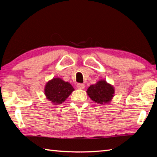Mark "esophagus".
<instances>
[{
    "instance_id": "esophagus-1",
    "label": "esophagus",
    "mask_w": 157,
    "mask_h": 157,
    "mask_svg": "<svg viewBox=\"0 0 157 157\" xmlns=\"http://www.w3.org/2000/svg\"><path fill=\"white\" fill-rule=\"evenodd\" d=\"M77 88L78 89H84L85 88V85L83 84H77Z\"/></svg>"
}]
</instances>
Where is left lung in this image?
Wrapping results in <instances>:
<instances>
[{"mask_svg": "<svg viewBox=\"0 0 157 157\" xmlns=\"http://www.w3.org/2000/svg\"><path fill=\"white\" fill-rule=\"evenodd\" d=\"M87 94L93 101L100 105L108 104L114 97L115 88L105 80H99L95 84L90 86Z\"/></svg>", "mask_w": 157, "mask_h": 157, "instance_id": "1", "label": "left lung"}]
</instances>
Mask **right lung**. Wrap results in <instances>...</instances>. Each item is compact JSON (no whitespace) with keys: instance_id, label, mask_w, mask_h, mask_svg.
I'll list each match as a JSON object with an SVG mask.
<instances>
[{"instance_id":"right-lung-1","label":"right lung","mask_w":157,"mask_h":157,"mask_svg":"<svg viewBox=\"0 0 157 157\" xmlns=\"http://www.w3.org/2000/svg\"><path fill=\"white\" fill-rule=\"evenodd\" d=\"M73 91L74 88L71 84L59 78H52L46 83L44 87L46 98L53 105L62 104Z\"/></svg>"}]
</instances>
